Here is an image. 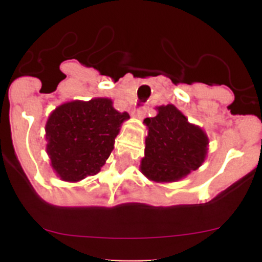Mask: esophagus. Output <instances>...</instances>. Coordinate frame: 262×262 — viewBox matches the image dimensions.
<instances>
[{
    "mask_svg": "<svg viewBox=\"0 0 262 262\" xmlns=\"http://www.w3.org/2000/svg\"><path fill=\"white\" fill-rule=\"evenodd\" d=\"M146 114H147V109H146V107H141V109L134 110L133 118L138 119V120H143V119L146 118Z\"/></svg>",
    "mask_w": 262,
    "mask_h": 262,
    "instance_id": "obj_1",
    "label": "esophagus"
}]
</instances>
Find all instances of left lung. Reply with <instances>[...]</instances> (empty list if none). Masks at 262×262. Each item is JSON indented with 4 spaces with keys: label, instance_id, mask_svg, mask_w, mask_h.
<instances>
[{
    "label": "left lung",
    "instance_id": "left-lung-1",
    "mask_svg": "<svg viewBox=\"0 0 262 262\" xmlns=\"http://www.w3.org/2000/svg\"><path fill=\"white\" fill-rule=\"evenodd\" d=\"M156 110L155 118L143 121L148 133L141 172L153 182L179 181L203 165L209 138L175 105H161Z\"/></svg>",
    "mask_w": 262,
    "mask_h": 262
}]
</instances>
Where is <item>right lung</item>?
I'll use <instances>...</instances> for the list:
<instances>
[{
    "label": "right lung",
    "instance_id": "right-lung-1",
    "mask_svg": "<svg viewBox=\"0 0 262 262\" xmlns=\"http://www.w3.org/2000/svg\"><path fill=\"white\" fill-rule=\"evenodd\" d=\"M128 119V113L115 110L107 97L55 107L46 124L47 153L55 175L62 181L78 182L100 172Z\"/></svg>",
    "mask_w": 262,
    "mask_h": 262
}]
</instances>
